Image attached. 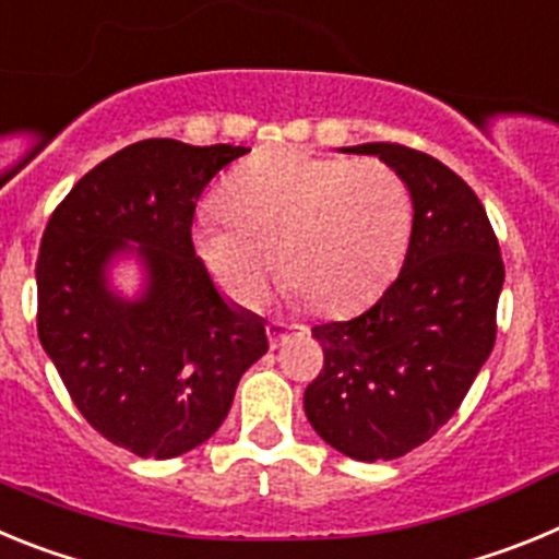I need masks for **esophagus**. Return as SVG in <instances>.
<instances>
[{"mask_svg": "<svg viewBox=\"0 0 559 559\" xmlns=\"http://www.w3.org/2000/svg\"><path fill=\"white\" fill-rule=\"evenodd\" d=\"M265 330H269V341H271V347H280V344H285V341H288L290 338V335H294L296 333V330H299V328H296V324H283V322H271L269 324V328H265Z\"/></svg>", "mask_w": 559, "mask_h": 559, "instance_id": "1", "label": "esophagus"}]
</instances>
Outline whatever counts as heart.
<instances>
[{"label": "heart", "instance_id": "b5f03b06", "mask_svg": "<svg viewBox=\"0 0 559 559\" xmlns=\"http://www.w3.org/2000/svg\"><path fill=\"white\" fill-rule=\"evenodd\" d=\"M226 218L192 229L199 257L243 308L269 296L280 265L288 294L316 313L369 302L403 263L414 204L380 159H330L280 147L237 167L221 187Z\"/></svg>", "mask_w": 559, "mask_h": 559}]
</instances>
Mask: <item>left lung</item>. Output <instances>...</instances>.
I'll list each match as a JSON object with an SVG mask.
<instances>
[{"mask_svg": "<svg viewBox=\"0 0 559 559\" xmlns=\"http://www.w3.org/2000/svg\"><path fill=\"white\" fill-rule=\"evenodd\" d=\"M341 151L378 156L406 179L412 240L367 313L313 328L324 369L305 389V414L344 456L389 462L445 426L490 358L503 260L481 201L451 167L392 142Z\"/></svg>", "mask_w": 559, "mask_h": 559, "instance_id": "obj_1", "label": "left lung"}]
</instances>
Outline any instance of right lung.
<instances>
[{
    "label": "right lung",
    "mask_w": 559,
    "mask_h": 559,
    "mask_svg": "<svg viewBox=\"0 0 559 559\" xmlns=\"http://www.w3.org/2000/svg\"><path fill=\"white\" fill-rule=\"evenodd\" d=\"M142 140L88 170L52 212L36 263L38 338L78 412L142 459H173L218 431L246 369L269 353L265 322L226 302L192 246L212 176L249 153ZM136 255L143 294L107 269Z\"/></svg>",
    "instance_id": "obj_1"
}]
</instances>
